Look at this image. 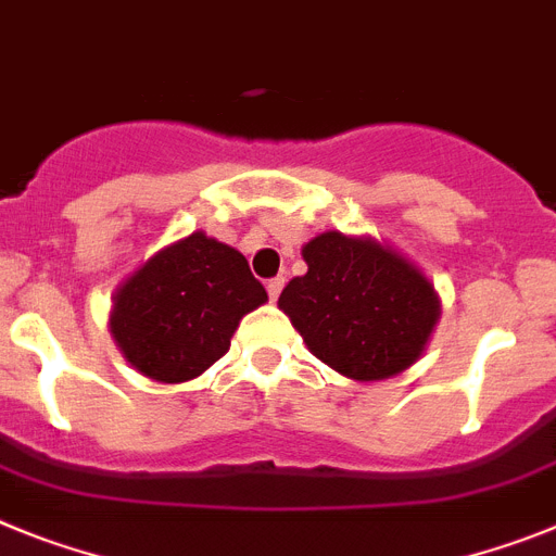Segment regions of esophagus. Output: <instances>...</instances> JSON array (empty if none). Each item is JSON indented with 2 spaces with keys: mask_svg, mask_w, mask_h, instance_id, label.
Listing matches in <instances>:
<instances>
[{
  "mask_svg": "<svg viewBox=\"0 0 556 556\" xmlns=\"http://www.w3.org/2000/svg\"><path fill=\"white\" fill-rule=\"evenodd\" d=\"M265 288H268V296L277 299L279 293H282V288H285V277H274V279H268V282H265Z\"/></svg>",
  "mask_w": 556,
  "mask_h": 556,
  "instance_id": "obj_1",
  "label": "esophagus"
}]
</instances>
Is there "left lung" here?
I'll return each instance as SVG.
<instances>
[{"mask_svg": "<svg viewBox=\"0 0 556 556\" xmlns=\"http://www.w3.org/2000/svg\"><path fill=\"white\" fill-rule=\"evenodd\" d=\"M305 277L279 293L307 350L352 380H383L422 355L439 318L433 285L375 240L325 231L302 249Z\"/></svg>", "mask_w": 556, "mask_h": 556, "instance_id": "8db88e82", "label": "left lung"}]
</instances>
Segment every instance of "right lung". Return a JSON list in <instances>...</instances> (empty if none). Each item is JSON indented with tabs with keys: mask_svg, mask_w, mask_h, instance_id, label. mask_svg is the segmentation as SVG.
<instances>
[{
	"mask_svg": "<svg viewBox=\"0 0 556 556\" xmlns=\"http://www.w3.org/2000/svg\"><path fill=\"white\" fill-rule=\"evenodd\" d=\"M265 299L240 251L192 231L125 279L114 296L111 332L142 375L185 383L229 350L240 318Z\"/></svg>",
	"mask_w": 556,
	"mask_h": 556,
	"instance_id": "1",
	"label": "right lung"
}]
</instances>
